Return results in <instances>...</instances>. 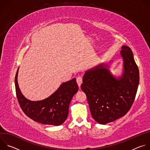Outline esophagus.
I'll return each mask as SVG.
<instances>
[{"mask_svg":"<svg viewBox=\"0 0 150 150\" xmlns=\"http://www.w3.org/2000/svg\"><path fill=\"white\" fill-rule=\"evenodd\" d=\"M76 82H77V83L79 87L80 88L81 85L82 83V78L81 76H78V77L76 78Z\"/></svg>","mask_w":150,"mask_h":150,"instance_id":"34e87169","label":"esophagus"}]
</instances>
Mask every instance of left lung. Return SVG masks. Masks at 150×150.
I'll return each instance as SVG.
<instances>
[{
  "mask_svg": "<svg viewBox=\"0 0 150 150\" xmlns=\"http://www.w3.org/2000/svg\"><path fill=\"white\" fill-rule=\"evenodd\" d=\"M120 55L123 62L121 76L115 77L109 69L110 65L103 63L87 71L83 76L81 88L87 96L92 117L100 124L125 116L135 98L138 68L130 47L122 46Z\"/></svg>",
  "mask_w": 150,
  "mask_h": 150,
  "instance_id": "8db88e82",
  "label": "left lung"
}]
</instances>
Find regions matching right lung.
<instances>
[{
    "mask_svg": "<svg viewBox=\"0 0 150 150\" xmlns=\"http://www.w3.org/2000/svg\"><path fill=\"white\" fill-rule=\"evenodd\" d=\"M18 70L19 68L15 78V90L18 101L24 113L30 119L42 124L62 125L68 117L70 102L78 90L76 78L62 83L49 97L40 101H31L23 96L19 88Z\"/></svg>",
    "mask_w": 150,
    "mask_h": 150,
    "instance_id": "right-lung-1",
    "label": "right lung"
}]
</instances>
